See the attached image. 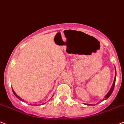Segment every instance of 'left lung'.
Here are the masks:
<instances>
[{
    "label": "left lung",
    "mask_w": 124,
    "mask_h": 124,
    "mask_svg": "<svg viewBox=\"0 0 124 124\" xmlns=\"http://www.w3.org/2000/svg\"><path fill=\"white\" fill-rule=\"evenodd\" d=\"M116 77H115V78H114V80L113 84H112V87H111V90H109V91L108 92V94H107L105 96V97H104V99H105V100H107V99H108V98L111 95V94L112 93V92H113L114 88V86H115V83H116ZM88 104V105H92V104Z\"/></svg>",
    "instance_id": "1"
}]
</instances>
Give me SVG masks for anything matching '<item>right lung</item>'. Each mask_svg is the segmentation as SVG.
<instances>
[{"label":"right lung","instance_id":"obj_1","mask_svg":"<svg viewBox=\"0 0 124 124\" xmlns=\"http://www.w3.org/2000/svg\"><path fill=\"white\" fill-rule=\"evenodd\" d=\"M12 91H13V94H15V96H16V98H18V99H19V100H21V101H23V100H22V98H20V97H19V96H18V95H17V94H16V93H15V91H13V90H12ZM24 102H25V101H24Z\"/></svg>","mask_w":124,"mask_h":124}]
</instances>
